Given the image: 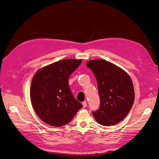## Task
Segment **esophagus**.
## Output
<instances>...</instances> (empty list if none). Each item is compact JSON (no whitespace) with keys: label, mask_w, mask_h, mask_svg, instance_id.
<instances>
[{"label":"esophagus","mask_w":159,"mask_h":159,"mask_svg":"<svg viewBox=\"0 0 159 159\" xmlns=\"http://www.w3.org/2000/svg\"><path fill=\"white\" fill-rule=\"evenodd\" d=\"M82 106H83L84 108H85L87 106V102L86 101H83V102H82Z\"/></svg>","instance_id":"1"}]
</instances>
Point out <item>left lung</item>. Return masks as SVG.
I'll list each match as a JSON object with an SVG mask.
<instances>
[{
    "label": "left lung",
    "instance_id": "obj_1",
    "mask_svg": "<svg viewBox=\"0 0 159 159\" xmlns=\"http://www.w3.org/2000/svg\"><path fill=\"white\" fill-rule=\"evenodd\" d=\"M86 65L95 76L101 99L100 108L92 113L94 118L102 125H116L125 118L133 107L132 80L123 69L105 60H89Z\"/></svg>",
    "mask_w": 159,
    "mask_h": 159
}]
</instances>
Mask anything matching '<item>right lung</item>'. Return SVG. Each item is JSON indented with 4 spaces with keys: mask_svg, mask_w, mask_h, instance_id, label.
I'll return each instance as SVG.
<instances>
[{
    "mask_svg": "<svg viewBox=\"0 0 159 159\" xmlns=\"http://www.w3.org/2000/svg\"><path fill=\"white\" fill-rule=\"evenodd\" d=\"M81 62V60L65 59L43 67L34 74L30 89L31 103L39 118L48 125H66L82 107L68 85L70 75Z\"/></svg>",
    "mask_w": 159,
    "mask_h": 159,
    "instance_id": "1",
    "label": "right lung"
}]
</instances>
